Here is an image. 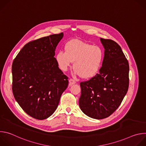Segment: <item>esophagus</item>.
I'll return each instance as SVG.
<instances>
[{"label":"esophagus","mask_w":146,"mask_h":146,"mask_svg":"<svg viewBox=\"0 0 146 146\" xmlns=\"http://www.w3.org/2000/svg\"><path fill=\"white\" fill-rule=\"evenodd\" d=\"M75 83H76L75 80H74L72 79V78H70V79L69 80V85L70 86H72L73 84H74Z\"/></svg>","instance_id":"1"}]
</instances>
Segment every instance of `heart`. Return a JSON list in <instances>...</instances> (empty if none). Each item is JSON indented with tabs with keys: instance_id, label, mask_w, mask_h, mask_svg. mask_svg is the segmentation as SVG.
<instances>
[{
	"instance_id": "heart-1",
	"label": "heart",
	"mask_w": 146,
	"mask_h": 146,
	"mask_svg": "<svg viewBox=\"0 0 146 146\" xmlns=\"http://www.w3.org/2000/svg\"><path fill=\"white\" fill-rule=\"evenodd\" d=\"M65 49V51H59L55 56L60 70L66 71L74 62L75 73L82 78H92L99 72L104 59V52L100 47L72 40L66 44Z\"/></svg>"
}]
</instances>
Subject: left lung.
Returning a JSON list of instances; mask_svg holds the SVG:
<instances>
[{
  "label": "left lung",
  "instance_id": "8db88e82",
  "mask_svg": "<svg viewBox=\"0 0 146 146\" xmlns=\"http://www.w3.org/2000/svg\"><path fill=\"white\" fill-rule=\"evenodd\" d=\"M105 48L102 65L90 80L80 82L79 106L87 116L98 119L109 117L119 106L129 87L128 61L114 41L100 38Z\"/></svg>",
  "mask_w": 146,
  "mask_h": 146
}]
</instances>
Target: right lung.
Here are the masks:
<instances>
[{
    "mask_svg": "<svg viewBox=\"0 0 146 146\" xmlns=\"http://www.w3.org/2000/svg\"><path fill=\"white\" fill-rule=\"evenodd\" d=\"M63 33L33 40L20 50L12 64L15 99L32 117L44 119L56 109L68 86V77L59 69L55 51Z\"/></svg>",
    "mask_w": 146,
    "mask_h": 146,
    "instance_id": "right-lung-1",
    "label": "right lung"
}]
</instances>
